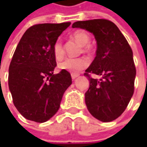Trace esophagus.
<instances>
[{"instance_id": "34e87169", "label": "esophagus", "mask_w": 147, "mask_h": 147, "mask_svg": "<svg viewBox=\"0 0 147 147\" xmlns=\"http://www.w3.org/2000/svg\"><path fill=\"white\" fill-rule=\"evenodd\" d=\"M78 76H79V74H71V77H72L73 79H75V78H78Z\"/></svg>"}]
</instances>
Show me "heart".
Listing matches in <instances>:
<instances>
[{"instance_id":"heart-1","label":"heart","mask_w":147,"mask_h":147,"mask_svg":"<svg viewBox=\"0 0 147 147\" xmlns=\"http://www.w3.org/2000/svg\"><path fill=\"white\" fill-rule=\"evenodd\" d=\"M72 37L74 40H75L77 42L81 44L83 47V51L84 53L90 54L92 52V47L90 45V36L88 32L84 30H77L75 31ZM54 56L56 59H62L65 55V48L63 47L62 42L60 40H57L53 47ZM89 65V61L88 59L82 57L78 59H65V60L59 63L58 67L60 70H65L69 72L71 74H78L82 69L88 68Z\"/></svg>"}]
</instances>
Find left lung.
Wrapping results in <instances>:
<instances>
[{
    "label": "left lung",
    "instance_id": "8db88e82",
    "mask_svg": "<svg viewBox=\"0 0 147 147\" xmlns=\"http://www.w3.org/2000/svg\"><path fill=\"white\" fill-rule=\"evenodd\" d=\"M72 27L92 32L97 43L96 55L84 73L90 81L85 93L88 111L100 121H113L126 110L134 92L136 67L132 48L110 20L78 21ZM91 73L102 78L95 80Z\"/></svg>",
    "mask_w": 147,
    "mask_h": 147
}]
</instances>
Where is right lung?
<instances>
[{
  "label": "right lung",
  "instance_id": "right-lung-1",
  "mask_svg": "<svg viewBox=\"0 0 147 147\" xmlns=\"http://www.w3.org/2000/svg\"><path fill=\"white\" fill-rule=\"evenodd\" d=\"M70 24L32 26L15 49L9 68V88L14 106L28 120L44 123L50 119L72 84L69 72L53 74L56 66L54 44Z\"/></svg>",
  "mask_w": 147,
  "mask_h": 147
}]
</instances>
